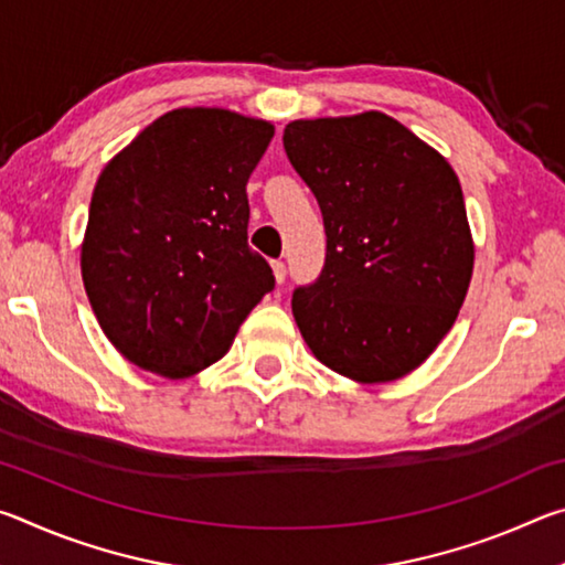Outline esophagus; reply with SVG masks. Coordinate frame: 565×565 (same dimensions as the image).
Here are the masks:
<instances>
[{"label":"esophagus","mask_w":565,"mask_h":565,"mask_svg":"<svg viewBox=\"0 0 565 565\" xmlns=\"http://www.w3.org/2000/svg\"><path fill=\"white\" fill-rule=\"evenodd\" d=\"M271 269H274L276 284H284V279H286V266H284V262H271Z\"/></svg>","instance_id":"obj_1"}]
</instances>
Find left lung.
Returning a JSON list of instances; mask_svg holds the SVG:
<instances>
[{
    "instance_id": "8db88e82",
    "label": "left lung",
    "mask_w": 565,
    "mask_h": 565,
    "mask_svg": "<svg viewBox=\"0 0 565 565\" xmlns=\"http://www.w3.org/2000/svg\"><path fill=\"white\" fill-rule=\"evenodd\" d=\"M284 149L327 228L319 281L291 299L306 347L356 384L408 376L451 331L473 276L461 181L384 111L289 121Z\"/></svg>"
}]
</instances>
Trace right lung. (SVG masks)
I'll list each match as a JSON object with an SVG mask.
<instances>
[{
	"mask_svg": "<svg viewBox=\"0 0 565 565\" xmlns=\"http://www.w3.org/2000/svg\"><path fill=\"white\" fill-rule=\"evenodd\" d=\"M271 137V121L181 107L102 169L82 281L104 337L134 366L199 374L274 289L271 266L246 244V181Z\"/></svg>",
	"mask_w": 565,
	"mask_h": 565,
	"instance_id": "add662e5",
	"label": "right lung"
}]
</instances>
